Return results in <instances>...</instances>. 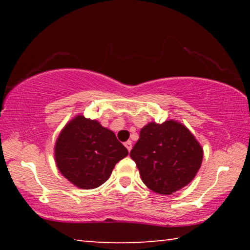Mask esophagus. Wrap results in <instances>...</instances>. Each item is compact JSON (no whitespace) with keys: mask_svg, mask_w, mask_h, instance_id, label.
Here are the masks:
<instances>
[{"mask_svg":"<svg viewBox=\"0 0 250 250\" xmlns=\"http://www.w3.org/2000/svg\"><path fill=\"white\" fill-rule=\"evenodd\" d=\"M125 146L126 147V150H128V151L130 152V150L132 149V142H131V141H126V142L125 143Z\"/></svg>","mask_w":250,"mask_h":250,"instance_id":"esophagus-1","label":"esophagus"}]
</instances>
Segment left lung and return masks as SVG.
I'll return each instance as SVG.
<instances>
[{"label":"left lung","mask_w":250,"mask_h":250,"mask_svg":"<svg viewBox=\"0 0 250 250\" xmlns=\"http://www.w3.org/2000/svg\"><path fill=\"white\" fill-rule=\"evenodd\" d=\"M130 156L151 191L170 195L195 177L203 161V149L185 125L167 120L143 126Z\"/></svg>","instance_id":"8db88e82"}]
</instances>
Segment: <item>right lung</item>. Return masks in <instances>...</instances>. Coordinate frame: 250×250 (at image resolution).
I'll return each mask as SVG.
<instances>
[{
  "label": "right lung",
  "instance_id": "obj_1",
  "mask_svg": "<svg viewBox=\"0 0 250 250\" xmlns=\"http://www.w3.org/2000/svg\"><path fill=\"white\" fill-rule=\"evenodd\" d=\"M126 155L128 150L111 130L83 116L70 120L55 143L59 172L83 189L103 185L116 164Z\"/></svg>",
  "mask_w": 250,
  "mask_h": 250
}]
</instances>
